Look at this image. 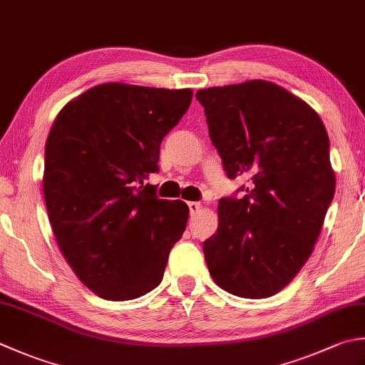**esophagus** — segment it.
<instances>
[{"label":"esophagus","mask_w":365,"mask_h":365,"mask_svg":"<svg viewBox=\"0 0 365 365\" xmlns=\"http://www.w3.org/2000/svg\"><path fill=\"white\" fill-rule=\"evenodd\" d=\"M188 207H190V212L191 213H196L199 209H201V202H195V201H192V202H188Z\"/></svg>","instance_id":"34e87169"}]
</instances>
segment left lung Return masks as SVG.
<instances>
[{
  "mask_svg": "<svg viewBox=\"0 0 365 365\" xmlns=\"http://www.w3.org/2000/svg\"><path fill=\"white\" fill-rule=\"evenodd\" d=\"M209 135L245 195L223 197L218 227L204 242L221 289L247 299L277 294L310 258L335 192L329 135L312 107L267 81L196 93Z\"/></svg>",
  "mask_w": 365,
  "mask_h": 365,
  "instance_id": "8db88e82",
  "label": "left lung"
}]
</instances>
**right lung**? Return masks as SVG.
I'll return each instance as SVG.
<instances>
[{"instance_id": "obj_1", "label": "right lung", "mask_w": 365, "mask_h": 365, "mask_svg": "<svg viewBox=\"0 0 365 365\" xmlns=\"http://www.w3.org/2000/svg\"><path fill=\"white\" fill-rule=\"evenodd\" d=\"M190 88L96 85L56 115L46 142L44 197L64 259L85 287L131 301L163 280L190 215L152 185L160 145L191 104Z\"/></svg>"}]
</instances>
